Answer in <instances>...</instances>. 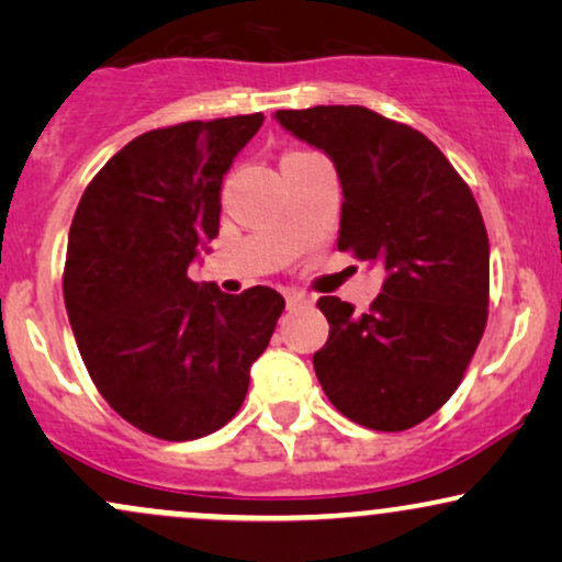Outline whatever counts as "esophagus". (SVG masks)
Here are the masks:
<instances>
[{"label": "esophagus", "mask_w": 562, "mask_h": 562, "mask_svg": "<svg viewBox=\"0 0 562 562\" xmlns=\"http://www.w3.org/2000/svg\"><path fill=\"white\" fill-rule=\"evenodd\" d=\"M285 303H288V308H295V306H301V303H308V299L303 293H288Z\"/></svg>", "instance_id": "34e87169"}]
</instances>
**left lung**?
I'll return each mask as SVG.
<instances>
[{"label":"left lung","mask_w":562,"mask_h":562,"mask_svg":"<svg viewBox=\"0 0 562 562\" xmlns=\"http://www.w3.org/2000/svg\"><path fill=\"white\" fill-rule=\"evenodd\" d=\"M338 171V248L385 272L367 312L322 295L330 338L314 353L322 391L348 420L406 430L447 404L481 344L488 237L470 187L417 128L362 105L277 111Z\"/></svg>","instance_id":"8db88e82"}]
</instances>
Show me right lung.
Listing matches in <instances>:
<instances>
[{
	"instance_id": "obj_1",
	"label": "right lung",
	"mask_w": 562,
	"mask_h": 562,
	"mask_svg": "<svg viewBox=\"0 0 562 562\" xmlns=\"http://www.w3.org/2000/svg\"><path fill=\"white\" fill-rule=\"evenodd\" d=\"M261 124L254 113L139 134L70 224L63 295L83 364L124 420L164 441L235 417L285 308L272 288L229 295L187 277L218 235L224 173Z\"/></svg>"
}]
</instances>
